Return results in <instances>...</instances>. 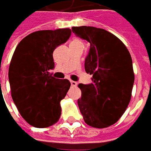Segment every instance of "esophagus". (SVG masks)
Listing matches in <instances>:
<instances>
[{
  "instance_id": "obj_1",
  "label": "esophagus",
  "mask_w": 151,
  "mask_h": 151,
  "mask_svg": "<svg viewBox=\"0 0 151 151\" xmlns=\"http://www.w3.org/2000/svg\"><path fill=\"white\" fill-rule=\"evenodd\" d=\"M70 83H71V86H77V85H78V83L76 82H74V81H71Z\"/></svg>"
}]
</instances>
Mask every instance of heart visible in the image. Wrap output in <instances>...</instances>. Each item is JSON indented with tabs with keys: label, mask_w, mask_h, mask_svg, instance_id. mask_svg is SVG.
Listing matches in <instances>:
<instances>
[{
	"label": "heart",
	"mask_w": 151,
	"mask_h": 151,
	"mask_svg": "<svg viewBox=\"0 0 151 151\" xmlns=\"http://www.w3.org/2000/svg\"><path fill=\"white\" fill-rule=\"evenodd\" d=\"M80 43V42L78 41V40H73L72 43H71V44H73V43Z\"/></svg>",
	"instance_id": "heart-1"
}]
</instances>
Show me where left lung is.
<instances>
[{"mask_svg":"<svg viewBox=\"0 0 151 151\" xmlns=\"http://www.w3.org/2000/svg\"><path fill=\"white\" fill-rule=\"evenodd\" d=\"M76 36L91 47L85 59L86 72L92 83H80L78 104L83 119L94 128H107L118 121L129 104L134 73L129 50L109 31L94 27H73Z\"/></svg>","mask_w":151,"mask_h":151,"instance_id":"8db88e82","label":"left lung"}]
</instances>
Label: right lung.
I'll return each instance as SVG.
<instances>
[{
  "instance_id": "1",
  "label": "right lung",
  "mask_w": 151,
  "mask_h": 151,
  "mask_svg": "<svg viewBox=\"0 0 151 151\" xmlns=\"http://www.w3.org/2000/svg\"><path fill=\"white\" fill-rule=\"evenodd\" d=\"M71 35L69 28L38 31L21 40L12 56L9 81L12 99L27 122L47 128L59 120L60 103L70 87L68 79L53 78V52Z\"/></svg>"
}]
</instances>
